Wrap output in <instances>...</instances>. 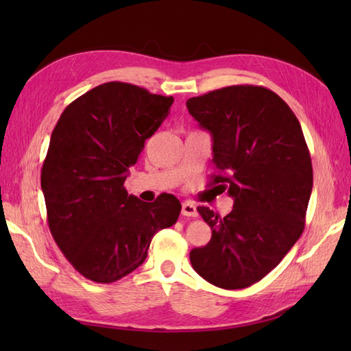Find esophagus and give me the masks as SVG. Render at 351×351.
Instances as JSON below:
<instances>
[{
  "mask_svg": "<svg viewBox=\"0 0 351 351\" xmlns=\"http://www.w3.org/2000/svg\"><path fill=\"white\" fill-rule=\"evenodd\" d=\"M182 215H187V217H197V210L196 205H193L191 202H182Z\"/></svg>",
  "mask_w": 351,
  "mask_h": 351,
  "instance_id": "esophagus-1",
  "label": "esophagus"
}]
</instances>
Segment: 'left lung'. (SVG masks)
I'll use <instances>...</instances> for the list:
<instances>
[{
    "mask_svg": "<svg viewBox=\"0 0 351 351\" xmlns=\"http://www.w3.org/2000/svg\"><path fill=\"white\" fill-rule=\"evenodd\" d=\"M190 114L210 131L217 185L234 199L226 217L197 211L211 240L190 252L199 276L241 289L270 273L299 240L312 191V162L300 122L288 104L261 86L217 88L187 101Z\"/></svg>",
    "mask_w": 351,
    "mask_h": 351,
    "instance_id": "1",
    "label": "left lung"
}]
</instances>
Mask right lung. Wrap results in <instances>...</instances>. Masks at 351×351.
Wrapping results in <instances>:
<instances>
[{"label":"right lung","mask_w":351,"mask_h":351,"mask_svg":"<svg viewBox=\"0 0 351 351\" xmlns=\"http://www.w3.org/2000/svg\"><path fill=\"white\" fill-rule=\"evenodd\" d=\"M171 104V96L111 81L71 102L51 134L40 175L48 226L88 280L111 283L136 270L154 235L180 217L173 195L143 202L123 187Z\"/></svg>","instance_id":"obj_1"}]
</instances>
